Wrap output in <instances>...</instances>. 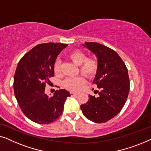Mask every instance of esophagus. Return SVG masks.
I'll return each instance as SVG.
<instances>
[{"label": "esophagus", "instance_id": "34e87169", "mask_svg": "<svg viewBox=\"0 0 151 151\" xmlns=\"http://www.w3.org/2000/svg\"><path fill=\"white\" fill-rule=\"evenodd\" d=\"M70 94H71V96H78V93H75V92H70Z\"/></svg>", "mask_w": 151, "mask_h": 151}]
</instances>
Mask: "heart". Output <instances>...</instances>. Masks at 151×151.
Here are the masks:
<instances>
[{"label": "heart", "instance_id": "1", "mask_svg": "<svg viewBox=\"0 0 151 151\" xmlns=\"http://www.w3.org/2000/svg\"><path fill=\"white\" fill-rule=\"evenodd\" d=\"M68 58L76 65L80 66V72L86 78H91L96 74L98 70V62L94 58H86L85 53L80 51H72L68 55ZM54 72L59 74L60 71V63L56 62L54 65ZM85 83L83 77L78 76L76 78H67L63 82L65 88L73 91H78Z\"/></svg>", "mask_w": 151, "mask_h": 151}]
</instances>
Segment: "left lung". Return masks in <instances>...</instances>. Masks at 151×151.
<instances>
[{
  "instance_id": "obj_1",
  "label": "left lung",
  "mask_w": 151,
  "mask_h": 151,
  "mask_svg": "<svg viewBox=\"0 0 151 151\" xmlns=\"http://www.w3.org/2000/svg\"><path fill=\"white\" fill-rule=\"evenodd\" d=\"M82 46L96 55L98 70L93 84L100 89L98 97L89 96L80 109L86 118L96 123L110 120L123 108L130 89L128 69L119 55L98 42H85Z\"/></svg>"
}]
</instances>
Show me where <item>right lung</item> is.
Returning a JSON list of instances; mask_svg holds the SVG:
<instances>
[{
  "instance_id": "right-lung-1",
  "label": "right lung",
  "mask_w": 151,
  "mask_h": 151,
  "mask_svg": "<svg viewBox=\"0 0 151 151\" xmlns=\"http://www.w3.org/2000/svg\"><path fill=\"white\" fill-rule=\"evenodd\" d=\"M67 44L48 42L36 45L18 63L14 78V90L20 109L34 122H54L63 113L67 97L65 89L55 91L52 97L45 94V83L54 76V64Z\"/></svg>"
}]
</instances>
